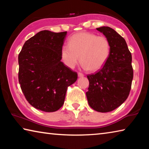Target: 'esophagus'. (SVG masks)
<instances>
[{"label": "esophagus", "instance_id": "34e87169", "mask_svg": "<svg viewBox=\"0 0 149 149\" xmlns=\"http://www.w3.org/2000/svg\"><path fill=\"white\" fill-rule=\"evenodd\" d=\"M84 76V75L82 74V73H80V72H79L78 73V77H83Z\"/></svg>", "mask_w": 149, "mask_h": 149}]
</instances>
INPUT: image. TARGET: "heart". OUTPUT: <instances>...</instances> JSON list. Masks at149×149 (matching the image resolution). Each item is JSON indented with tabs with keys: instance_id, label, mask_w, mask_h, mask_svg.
Instances as JSON below:
<instances>
[{
	"instance_id": "1",
	"label": "heart",
	"mask_w": 149,
	"mask_h": 149,
	"mask_svg": "<svg viewBox=\"0 0 149 149\" xmlns=\"http://www.w3.org/2000/svg\"><path fill=\"white\" fill-rule=\"evenodd\" d=\"M110 44L104 36L89 32H80L70 37L68 45L61 48L60 55L64 64L74 68L80 60L85 70L96 72L102 68L109 58Z\"/></svg>"
}]
</instances>
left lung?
Masks as SVG:
<instances>
[{
  "label": "left lung",
  "instance_id": "left-lung-1",
  "mask_svg": "<svg viewBox=\"0 0 149 149\" xmlns=\"http://www.w3.org/2000/svg\"><path fill=\"white\" fill-rule=\"evenodd\" d=\"M98 31L108 39L110 54L104 66L95 74L88 75V103L93 110L108 112L123 104L129 96L133 77L132 54L125 40L114 29L100 27Z\"/></svg>",
  "mask_w": 149,
  "mask_h": 149
}]
</instances>
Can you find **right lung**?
Listing matches in <instances>:
<instances>
[{
  "mask_svg": "<svg viewBox=\"0 0 149 149\" xmlns=\"http://www.w3.org/2000/svg\"><path fill=\"white\" fill-rule=\"evenodd\" d=\"M67 31L43 30L25 42L18 55V79L32 107L46 112L64 104L68 87L76 81V72L61 62L60 51Z\"/></svg>",
  "mask_w": 149,
  "mask_h": 149,
  "instance_id": "1",
  "label": "right lung"
}]
</instances>
